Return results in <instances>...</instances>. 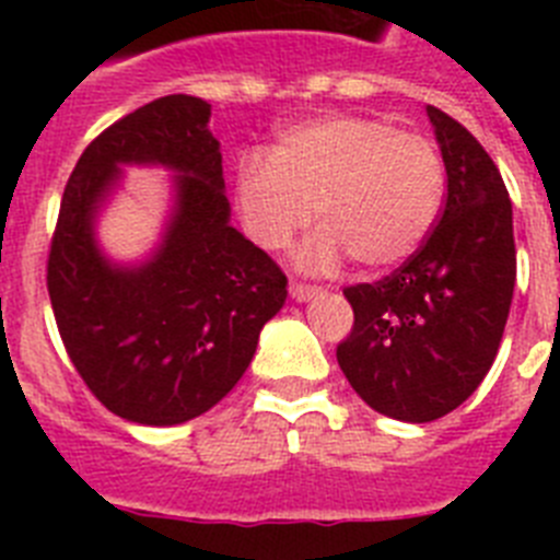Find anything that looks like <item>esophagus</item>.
<instances>
[{"label": "esophagus", "mask_w": 560, "mask_h": 560, "mask_svg": "<svg viewBox=\"0 0 560 560\" xmlns=\"http://www.w3.org/2000/svg\"><path fill=\"white\" fill-rule=\"evenodd\" d=\"M289 291H291V300H296V303H305V300H311V296L319 294V289H316V285H308V283H291Z\"/></svg>", "instance_id": "esophagus-1"}]
</instances>
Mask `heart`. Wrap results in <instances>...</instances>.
I'll list each match as a JSON object with an SVG mask.
<instances>
[{"instance_id": "1", "label": "heart", "mask_w": 560, "mask_h": 560, "mask_svg": "<svg viewBox=\"0 0 560 560\" xmlns=\"http://www.w3.org/2000/svg\"><path fill=\"white\" fill-rule=\"evenodd\" d=\"M446 201V165L432 140L395 131L361 114L296 122L269 153L246 151L235 165V205L244 232L280 252L311 221L319 230L296 264L330 271L353 257L364 269H393L420 249Z\"/></svg>"}]
</instances>
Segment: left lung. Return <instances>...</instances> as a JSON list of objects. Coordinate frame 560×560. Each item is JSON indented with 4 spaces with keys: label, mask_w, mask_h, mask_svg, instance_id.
Returning <instances> with one entry per match:
<instances>
[{
    "label": "left lung",
    "mask_w": 560,
    "mask_h": 560,
    "mask_svg": "<svg viewBox=\"0 0 560 560\" xmlns=\"http://www.w3.org/2000/svg\"><path fill=\"white\" fill-rule=\"evenodd\" d=\"M448 176L446 207L407 264L345 289L353 330L341 373L375 412L429 423L457 409L491 370L516 285L513 207L471 131L427 106Z\"/></svg>",
    "instance_id": "1"
}]
</instances>
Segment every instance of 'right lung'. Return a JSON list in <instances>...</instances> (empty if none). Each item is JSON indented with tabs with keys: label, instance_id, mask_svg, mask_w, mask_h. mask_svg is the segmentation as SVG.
<instances>
[{
	"label": "right lung",
	"instance_id": "1",
	"mask_svg": "<svg viewBox=\"0 0 560 560\" xmlns=\"http://www.w3.org/2000/svg\"><path fill=\"white\" fill-rule=\"evenodd\" d=\"M126 164L177 173L163 241L140 265H114L94 235ZM285 283L280 266L230 224L207 101L145 103L81 153L49 246L47 291L69 359L108 412L176 427L215 407L283 308Z\"/></svg>",
	"mask_w": 560,
	"mask_h": 560
}]
</instances>
